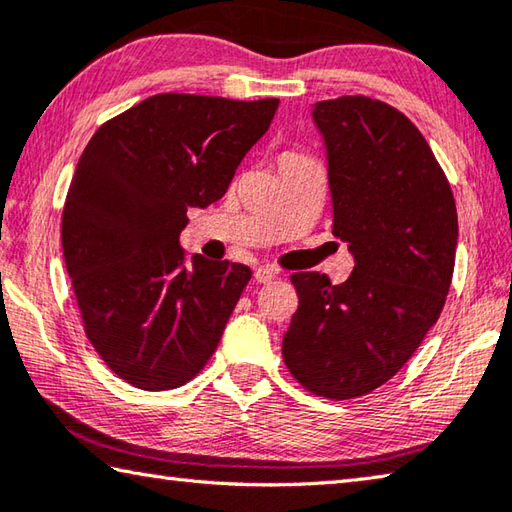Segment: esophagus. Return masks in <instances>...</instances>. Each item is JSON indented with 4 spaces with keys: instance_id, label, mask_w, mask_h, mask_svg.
<instances>
[{
    "instance_id": "obj_1",
    "label": "esophagus",
    "mask_w": 512,
    "mask_h": 512,
    "mask_svg": "<svg viewBox=\"0 0 512 512\" xmlns=\"http://www.w3.org/2000/svg\"><path fill=\"white\" fill-rule=\"evenodd\" d=\"M276 274H278V272H276L274 267H269V265H260V267H256L254 278H256V283H269V281H274Z\"/></svg>"
}]
</instances>
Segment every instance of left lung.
Here are the masks:
<instances>
[{
    "label": "left lung",
    "instance_id": "1",
    "mask_svg": "<svg viewBox=\"0 0 512 512\" xmlns=\"http://www.w3.org/2000/svg\"><path fill=\"white\" fill-rule=\"evenodd\" d=\"M327 151L332 234L354 272L332 285L292 276L298 310L283 336L294 379L318 397L354 399L390 381L446 303L457 252V207L421 131L394 106L343 95L316 102Z\"/></svg>",
    "mask_w": 512,
    "mask_h": 512
}]
</instances>
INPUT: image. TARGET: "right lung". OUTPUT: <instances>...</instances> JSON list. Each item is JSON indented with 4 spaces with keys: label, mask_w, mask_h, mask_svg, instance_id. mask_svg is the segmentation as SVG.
Here are the masks:
<instances>
[{
    "label": "right lung",
    "mask_w": 512,
    "mask_h": 512,
    "mask_svg": "<svg viewBox=\"0 0 512 512\" xmlns=\"http://www.w3.org/2000/svg\"><path fill=\"white\" fill-rule=\"evenodd\" d=\"M278 100L160 93L104 122L77 162L62 214L66 272L84 332L140 390H171L216 352L252 269L180 247L187 209L225 196Z\"/></svg>",
    "instance_id": "1"
}]
</instances>
